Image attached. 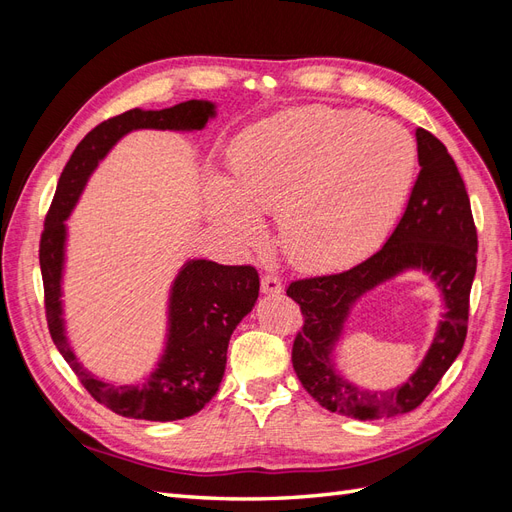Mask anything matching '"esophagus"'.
<instances>
[{
    "mask_svg": "<svg viewBox=\"0 0 512 512\" xmlns=\"http://www.w3.org/2000/svg\"><path fill=\"white\" fill-rule=\"evenodd\" d=\"M260 290H262V294L275 297V294H280L284 290V286H282V280L277 275H265V277H262V282H260Z\"/></svg>",
    "mask_w": 512,
    "mask_h": 512,
    "instance_id": "obj_1",
    "label": "esophagus"
}]
</instances>
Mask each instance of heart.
Here are the masks:
<instances>
[{"label": "heart", "mask_w": 512, "mask_h": 512, "mask_svg": "<svg viewBox=\"0 0 512 512\" xmlns=\"http://www.w3.org/2000/svg\"><path fill=\"white\" fill-rule=\"evenodd\" d=\"M230 183L209 181L207 215L239 250L256 247L258 213L277 211L284 254L305 269H342L386 237L416 170L412 136L393 121L301 106L245 128Z\"/></svg>", "instance_id": "heart-1"}]
</instances>
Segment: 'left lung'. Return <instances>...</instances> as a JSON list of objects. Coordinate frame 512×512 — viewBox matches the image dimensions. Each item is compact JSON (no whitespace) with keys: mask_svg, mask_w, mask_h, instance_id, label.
I'll use <instances>...</instances> for the list:
<instances>
[{"mask_svg":"<svg viewBox=\"0 0 512 512\" xmlns=\"http://www.w3.org/2000/svg\"><path fill=\"white\" fill-rule=\"evenodd\" d=\"M416 151L421 170L404 215L380 250L344 273L309 277L286 290L305 318L292 346V367L303 389L322 408L356 421H376L421 406L466 342L478 252L470 198L455 160L436 136L418 128ZM412 270L427 274L443 297L437 333L406 383L384 392L365 390L336 363L345 322L365 293Z\"/></svg>","mask_w":512,"mask_h":512,"instance_id":"8db88e82","label":"left lung"}]
</instances>
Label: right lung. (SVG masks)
I'll return each mask as SVG.
<instances>
[{
	"instance_id": "add662e5",
	"label": "right lung",
	"mask_w": 512,
	"mask_h": 512,
	"mask_svg": "<svg viewBox=\"0 0 512 512\" xmlns=\"http://www.w3.org/2000/svg\"><path fill=\"white\" fill-rule=\"evenodd\" d=\"M215 117V102L188 100L160 111L132 108L100 123L74 149L46 215L40 241V271L51 337L91 397L121 416L166 423L203 410L220 389L230 335L254 309L260 280L254 267H224L205 258L185 260L170 282L164 348L158 363L141 382H108L91 374L79 361L68 337L64 318L66 222L79 205L91 175L123 136L136 130L198 132L205 130Z\"/></svg>"
}]
</instances>
